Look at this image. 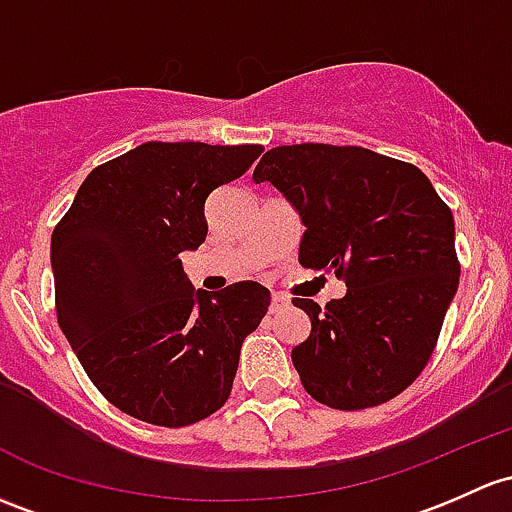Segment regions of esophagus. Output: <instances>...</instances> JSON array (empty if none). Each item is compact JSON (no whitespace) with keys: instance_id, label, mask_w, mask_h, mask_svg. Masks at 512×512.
I'll return each mask as SVG.
<instances>
[{"instance_id":"1","label":"esophagus","mask_w":512,"mask_h":512,"mask_svg":"<svg viewBox=\"0 0 512 512\" xmlns=\"http://www.w3.org/2000/svg\"><path fill=\"white\" fill-rule=\"evenodd\" d=\"M284 309H289V299L282 297V294H272L270 301V314H282Z\"/></svg>"}]
</instances>
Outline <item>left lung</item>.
Returning <instances> with one entry per match:
<instances>
[{
	"label": "left lung",
	"mask_w": 512,
	"mask_h": 512,
	"mask_svg": "<svg viewBox=\"0 0 512 512\" xmlns=\"http://www.w3.org/2000/svg\"><path fill=\"white\" fill-rule=\"evenodd\" d=\"M297 208L301 267L333 272L343 299H292L311 333L292 351L301 385L333 410L378 407L432 358L459 287L454 215L414 164L363 147H274L255 166Z\"/></svg>",
	"instance_id": "left-lung-1"
}]
</instances>
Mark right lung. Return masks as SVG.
<instances>
[{"label":"right lung","mask_w":512,"mask_h":512,"mask_svg":"<svg viewBox=\"0 0 512 512\" xmlns=\"http://www.w3.org/2000/svg\"><path fill=\"white\" fill-rule=\"evenodd\" d=\"M262 144L144 142L88 174L51 238L58 326L117 410L186 427L225 405L270 289H193L179 255L206 240V198Z\"/></svg>","instance_id":"add662e5"}]
</instances>
